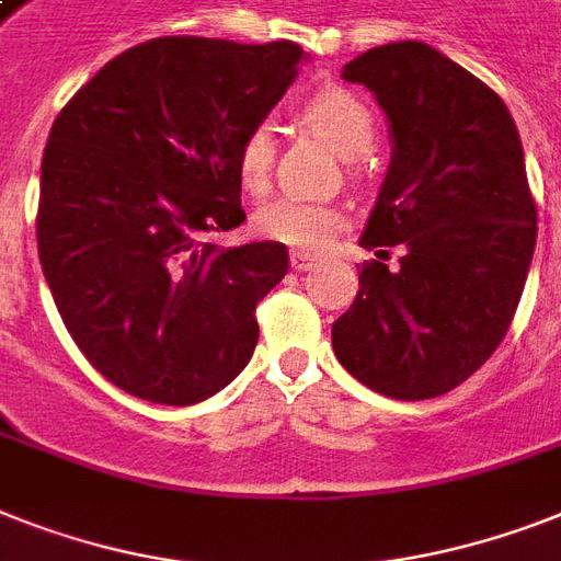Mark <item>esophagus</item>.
<instances>
[{"instance_id": "esophagus-1", "label": "esophagus", "mask_w": 561, "mask_h": 561, "mask_svg": "<svg viewBox=\"0 0 561 561\" xmlns=\"http://www.w3.org/2000/svg\"><path fill=\"white\" fill-rule=\"evenodd\" d=\"M317 265V256H311V253H305V250H290V267L299 273L311 271V267Z\"/></svg>"}]
</instances>
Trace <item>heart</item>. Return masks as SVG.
I'll return each mask as SVG.
<instances>
[{
	"mask_svg": "<svg viewBox=\"0 0 561 561\" xmlns=\"http://www.w3.org/2000/svg\"><path fill=\"white\" fill-rule=\"evenodd\" d=\"M305 121L320 131L322 138L343 154L359 158L375 144V121L354 94L343 89H325L313 94L305 106ZM273 158H276V131L273 123H253L236 152V172L248 193L259 195L271 186ZM345 225L343 209L334 204L282 195L256 213V230L271 241L296 250H322L331 244Z\"/></svg>",
	"mask_w": 561,
	"mask_h": 561,
	"instance_id": "b5f03b06",
	"label": "heart"
}]
</instances>
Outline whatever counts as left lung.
<instances>
[{
	"instance_id": "obj_1",
	"label": "left lung",
	"mask_w": 561,
	"mask_h": 561,
	"mask_svg": "<svg viewBox=\"0 0 561 561\" xmlns=\"http://www.w3.org/2000/svg\"><path fill=\"white\" fill-rule=\"evenodd\" d=\"M343 80L386 112L391 161L359 236L375 262L331 328L336 359L394 400L446 394L507 334L536 250V204L507 106L432 45L359 54ZM403 243L398 272L379 259Z\"/></svg>"
}]
</instances>
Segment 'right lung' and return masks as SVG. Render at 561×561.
<instances>
[{
	"label": "right lung",
	"mask_w": 561,
	"mask_h": 561,
	"mask_svg": "<svg viewBox=\"0 0 561 561\" xmlns=\"http://www.w3.org/2000/svg\"><path fill=\"white\" fill-rule=\"evenodd\" d=\"M305 57L294 43L161 36L108 59L54 121L39 265L77 348L117 389L193 407L253 357L256 305L288 250L207 236L244 221L236 152Z\"/></svg>",
	"instance_id": "right-lung-1"
}]
</instances>
